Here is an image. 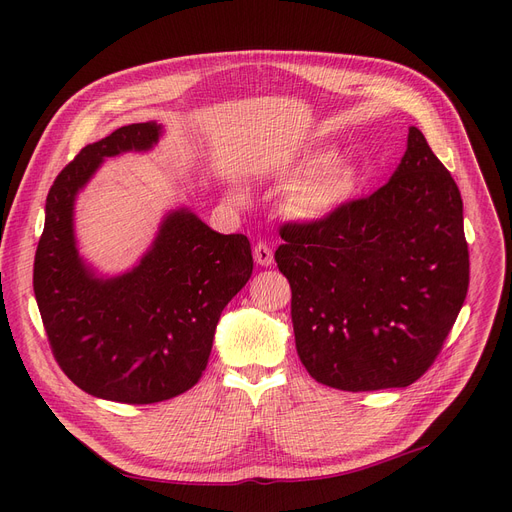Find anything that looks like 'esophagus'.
<instances>
[{"label": "esophagus", "mask_w": 512, "mask_h": 512, "mask_svg": "<svg viewBox=\"0 0 512 512\" xmlns=\"http://www.w3.org/2000/svg\"><path fill=\"white\" fill-rule=\"evenodd\" d=\"M253 255H255V261L263 267L272 265L274 263V251L265 245V242H257L255 249H253Z\"/></svg>", "instance_id": "esophagus-1"}]
</instances>
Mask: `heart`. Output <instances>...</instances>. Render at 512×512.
I'll return each instance as SVG.
<instances>
[{"label": "heart", "mask_w": 512, "mask_h": 512, "mask_svg": "<svg viewBox=\"0 0 512 512\" xmlns=\"http://www.w3.org/2000/svg\"><path fill=\"white\" fill-rule=\"evenodd\" d=\"M334 151L315 149L305 153L290 174L294 180H303L288 199V211L305 222L326 220L340 211L355 195V174L344 166H332Z\"/></svg>", "instance_id": "heart-1"}]
</instances>
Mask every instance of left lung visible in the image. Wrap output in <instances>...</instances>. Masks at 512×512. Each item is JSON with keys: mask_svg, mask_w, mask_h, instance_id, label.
<instances>
[{"mask_svg": "<svg viewBox=\"0 0 512 512\" xmlns=\"http://www.w3.org/2000/svg\"><path fill=\"white\" fill-rule=\"evenodd\" d=\"M276 251L292 288L297 353L319 384L407 388L432 367L469 288L463 199L409 128L392 178L326 220L284 224Z\"/></svg>", "mask_w": 512, "mask_h": 512, "instance_id": "8db88e82", "label": "left lung"}]
</instances>
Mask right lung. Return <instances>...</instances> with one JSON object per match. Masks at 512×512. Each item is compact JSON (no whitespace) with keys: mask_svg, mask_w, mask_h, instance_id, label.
I'll return each mask as SVG.
<instances>
[{"mask_svg":"<svg viewBox=\"0 0 512 512\" xmlns=\"http://www.w3.org/2000/svg\"><path fill=\"white\" fill-rule=\"evenodd\" d=\"M155 122L128 124L80 153L53 180L33 288L51 353L91 396L153 405L191 390L207 367L224 307L253 274L245 234H220L184 207L170 211L139 265L101 278L80 259L74 201L105 157L149 151Z\"/></svg>","mask_w":512,"mask_h":512,"instance_id":"right-lung-1","label":"right lung"}]
</instances>
